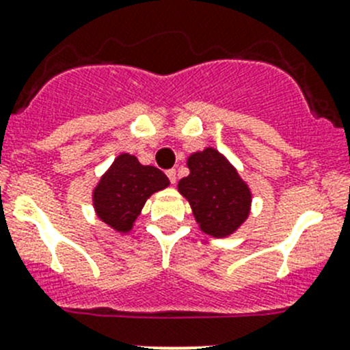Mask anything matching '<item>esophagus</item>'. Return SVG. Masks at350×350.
<instances>
[{
    "label": "esophagus",
    "instance_id": "esophagus-1",
    "mask_svg": "<svg viewBox=\"0 0 350 350\" xmlns=\"http://www.w3.org/2000/svg\"><path fill=\"white\" fill-rule=\"evenodd\" d=\"M165 174H167V178H169V181H171V185H176V169H169V171L165 172Z\"/></svg>",
    "mask_w": 350,
    "mask_h": 350
}]
</instances>
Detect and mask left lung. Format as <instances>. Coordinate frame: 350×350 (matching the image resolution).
I'll use <instances>...</instances> for the list:
<instances>
[{"instance_id":"obj_1","label":"left lung","mask_w":350,"mask_h":350,"mask_svg":"<svg viewBox=\"0 0 350 350\" xmlns=\"http://www.w3.org/2000/svg\"><path fill=\"white\" fill-rule=\"evenodd\" d=\"M190 176L178 190L188 198L195 219L207 234L223 238L233 233L249 215L250 191L228 160L207 148L188 159Z\"/></svg>"}]
</instances>
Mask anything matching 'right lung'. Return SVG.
<instances>
[{
  "label": "right lung",
  "instance_id": "1",
  "mask_svg": "<svg viewBox=\"0 0 350 350\" xmlns=\"http://www.w3.org/2000/svg\"><path fill=\"white\" fill-rule=\"evenodd\" d=\"M169 179L160 169L142 165L133 155L117 157L94 190V208L101 221L117 231H129L146 198L164 190Z\"/></svg>",
  "mask_w": 350,
  "mask_h": 350
}]
</instances>
